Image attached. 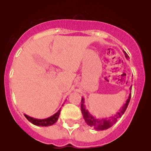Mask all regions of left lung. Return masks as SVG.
<instances>
[{
    "label": "left lung",
    "instance_id": "1",
    "mask_svg": "<svg viewBox=\"0 0 151 151\" xmlns=\"http://www.w3.org/2000/svg\"><path fill=\"white\" fill-rule=\"evenodd\" d=\"M123 52L124 54H125L126 59L129 58V57L128 56V54L125 53V51L123 50ZM132 86L130 87V90H132ZM131 93L129 94L127 101H125V104H124L120 110H119V111L116 113L115 115L113 116L110 117V118L96 119L95 117L93 116L89 113L88 110H86V107H85V99H84L83 97H82V101H81V110H82V115H83L84 119H85V122L87 123V125H88L90 127L93 128V129H96V130H106V129L112 127V126L118 121L119 119L121 118V116L123 115L125 111L126 110V109H127V106L128 105H129Z\"/></svg>",
    "mask_w": 151,
    "mask_h": 151
}]
</instances>
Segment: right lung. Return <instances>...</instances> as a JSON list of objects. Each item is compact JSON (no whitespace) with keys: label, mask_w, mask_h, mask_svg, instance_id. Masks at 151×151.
I'll return each mask as SVG.
<instances>
[{"label":"right lung","mask_w":151,"mask_h":151,"mask_svg":"<svg viewBox=\"0 0 151 151\" xmlns=\"http://www.w3.org/2000/svg\"><path fill=\"white\" fill-rule=\"evenodd\" d=\"M60 109L55 114H54L51 116L48 117V118L44 119H35L33 117H30L28 115L25 114V116L27 119L32 124L38 126H50V125H54L56 122L57 121L58 118H59L60 113Z\"/></svg>","instance_id":"1"}]
</instances>
